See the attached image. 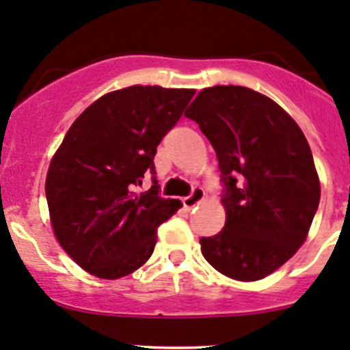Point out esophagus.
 I'll list each match as a JSON object with an SVG mask.
<instances>
[{
    "label": "esophagus",
    "mask_w": 350,
    "mask_h": 350,
    "mask_svg": "<svg viewBox=\"0 0 350 350\" xmlns=\"http://www.w3.org/2000/svg\"><path fill=\"white\" fill-rule=\"evenodd\" d=\"M203 200H204L203 189L194 187V189H192L191 194H189V196H185L184 200H182V203H184L185 208H192V206H196V204H200Z\"/></svg>",
    "instance_id": "1"
}]
</instances>
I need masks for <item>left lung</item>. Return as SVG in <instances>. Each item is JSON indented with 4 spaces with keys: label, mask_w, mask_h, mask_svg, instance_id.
I'll use <instances>...</instances> for the list:
<instances>
[{
    "label": "left lung",
    "mask_w": 350,
    "mask_h": 350,
    "mask_svg": "<svg viewBox=\"0 0 350 350\" xmlns=\"http://www.w3.org/2000/svg\"><path fill=\"white\" fill-rule=\"evenodd\" d=\"M196 121L219 159L226 226L201 238L208 264L238 281L262 280L306 241L319 206V178L306 135L286 112L245 86L200 92Z\"/></svg>",
    "instance_id": "1"
}]
</instances>
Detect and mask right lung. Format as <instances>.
<instances>
[{
	"label": "right lung",
	"mask_w": 350,
	"mask_h": 350,
	"mask_svg": "<svg viewBox=\"0 0 350 350\" xmlns=\"http://www.w3.org/2000/svg\"><path fill=\"white\" fill-rule=\"evenodd\" d=\"M194 90L128 86L104 95L72 123L46 175L51 226L90 274L118 280L152 255L158 227L182 206L159 196L154 156ZM151 175L149 191L135 189Z\"/></svg>",
	"instance_id": "right-lung-1"
}]
</instances>
